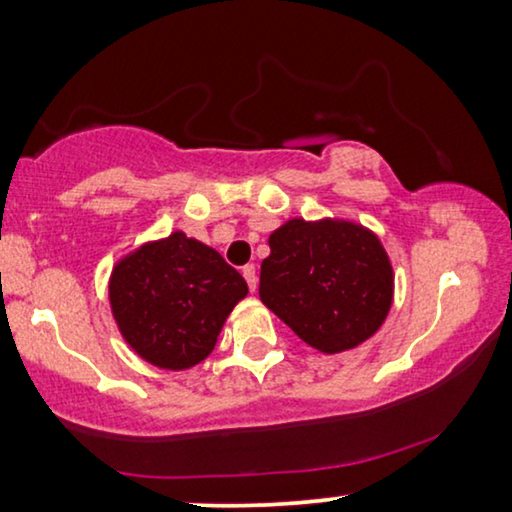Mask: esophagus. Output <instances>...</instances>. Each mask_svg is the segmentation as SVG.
Wrapping results in <instances>:
<instances>
[{
    "label": "esophagus",
    "mask_w": 512,
    "mask_h": 512,
    "mask_svg": "<svg viewBox=\"0 0 512 512\" xmlns=\"http://www.w3.org/2000/svg\"><path fill=\"white\" fill-rule=\"evenodd\" d=\"M243 278H246L250 292H255V289H257V273H255V266L253 264L243 266Z\"/></svg>",
    "instance_id": "34e87169"
}]
</instances>
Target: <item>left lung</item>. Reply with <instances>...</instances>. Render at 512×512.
<instances>
[{"mask_svg":"<svg viewBox=\"0 0 512 512\" xmlns=\"http://www.w3.org/2000/svg\"><path fill=\"white\" fill-rule=\"evenodd\" d=\"M259 299L303 342L340 354L372 338L393 303V266L352 220L292 218L269 236Z\"/></svg>","mask_w":512,"mask_h":512,"instance_id":"obj_1","label":"left lung"}]
</instances>
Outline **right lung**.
Masks as SVG:
<instances>
[{"label": "right lung", "instance_id": "right-lung-1", "mask_svg": "<svg viewBox=\"0 0 512 512\" xmlns=\"http://www.w3.org/2000/svg\"><path fill=\"white\" fill-rule=\"evenodd\" d=\"M246 294L239 271L183 232L142 243L110 276V308L121 335L137 356L163 370L202 363Z\"/></svg>", "mask_w": 512, "mask_h": 512}]
</instances>
